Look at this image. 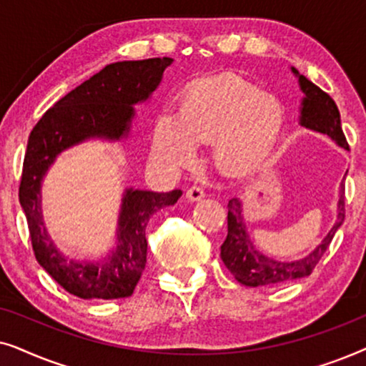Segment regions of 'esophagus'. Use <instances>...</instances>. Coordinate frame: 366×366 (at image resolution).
I'll use <instances>...</instances> for the list:
<instances>
[{
  "label": "esophagus",
  "mask_w": 366,
  "mask_h": 366,
  "mask_svg": "<svg viewBox=\"0 0 366 366\" xmlns=\"http://www.w3.org/2000/svg\"><path fill=\"white\" fill-rule=\"evenodd\" d=\"M187 197L189 199H193V202H197V199H202L204 197V189L202 187H198V184H193V187H189L187 189Z\"/></svg>",
  "instance_id": "obj_1"
}]
</instances>
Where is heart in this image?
Listing matches in <instances>:
<instances>
[{
	"label": "heart",
	"instance_id": "obj_1",
	"mask_svg": "<svg viewBox=\"0 0 366 366\" xmlns=\"http://www.w3.org/2000/svg\"><path fill=\"white\" fill-rule=\"evenodd\" d=\"M282 109L272 98L237 79H212L188 93L182 112L163 109L154 124L153 158L182 167L197 143L217 138L218 157L234 172L252 169L267 158L282 129Z\"/></svg>",
	"mask_w": 366,
	"mask_h": 366
}]
</instances>
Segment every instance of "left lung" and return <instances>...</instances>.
I'll list each match as a JSON object with an SVG mask.
<instances>
[{"instance_id":"obj_1","label":"left lung","mask_w":366,"mask_h":366,"mask_svg":"<svg viewBox=\"0 0 366 366\" xmlns=\"http://www.w3.org/2000/svg\"><path fill=\"white\" fill-rule=\"evenodd\" d=\"M293 71L295 74H298L295 68ZM298 78L300 86L305 93V99L302 103V119L300 122H302L303 127L328 134L340 147L348 149L337 103L333 102V98L328 93H325L322 88L310 81L307 76L298 74ZM343 219L345 184H342V192H340L337 223L333 224L332 232L325 237L322 244H318L315 252L303 259H298V262H278V259L264 257V254L254 249L253 243L248 239L249 237L244 232L242 204L237 198H232L228 202V234L222 244V259L224 267L229 269V273L247 287H272V285L287 283L292 282V280L308 277V274H312L323 254L327 253L335 233L342 227Z\"/></svg>"}]
</instances>
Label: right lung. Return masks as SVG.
<instances>
[{
    "label": "right lung",
    "instance_id": "add662e5",
    "mask_svg": "<svg viewBox=\"0 0 366 366\" xmlns=\"http://www.w3.org/2000/svg\"><path fill=\"white\" fill-rule=\"evenodd\" d=\"M172 58L118 61L58 99L34 124L24 153L19 202L28 219L38 263L66 290L84 300L132 297L147 264V224L159 208L177 203L179 189L169 193L128 189L119 214L118 248L107 263L69 262L48 238L39 208L43 174L58 153L89 137L118 139L128 133L133 104L144 102L162 81Z\"/></svg>",
    "mask_w": 366,
    "mask_h": 366
}]
</instances>
